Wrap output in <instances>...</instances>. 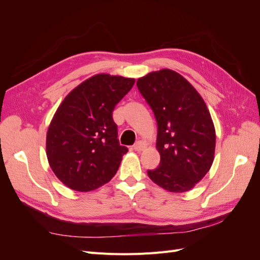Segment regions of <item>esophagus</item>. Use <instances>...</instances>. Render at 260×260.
I'll use <instances>...</instances> for the list:
<instances>
[{
    "instance_id": "obj_1",
    "label": "esophagus",
    "mask_w": 260,
    "mask_h": 260,
    "mask_svg": "<svg viewBox=\"0 0 260 260\" xmlns=\"http://www.w3.org/2000/svg\"><path fill=\"white\" fill-rule=\"evenodd\" d=\"M145 147H146V142H145V141L140 140L135 144V146H133V149H136V151H138V152H141V151H143Z\"/></svg>"
}]
</instances>
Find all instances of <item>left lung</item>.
Masks as SVG:
<instances>
[{"mask_svg": "<svg viewBox=\"0 0 260 260\" xmlns=\"http://www.w3.org/2000/svg\"><path fill=\"white\" fill-rule=\"evenodd\" d=\"M156 117L159 166L148 170L154 183L172 193L192 190L215 158L216 131L205 101L183 76L164 68L137 81Z\"/></svg>", "mask_w": 260, "mask_h": 260, "instance_id": "8db88e82", "label": "left lung"}]
</instances>
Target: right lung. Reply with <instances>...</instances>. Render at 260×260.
<instances>
[{
	"instance_id": "1",
	"label": "right lung",
	"mask_w": 260,
	"mask_h": 260,
	"mask_svg": "<svg viewBox=\"0 0 260 260\" xmlns=\"http://www.w3.org/2000/svg\"><path fill=\"white\" fill-rule=\"evenodd\" d=\"M133 78L98 74L62 100L46 133V157L59 181L78 192L113 179L128 148L119 144L113 111L135 84Z\"/></svg>"
}]
</instances>
